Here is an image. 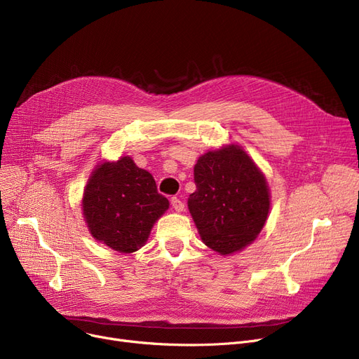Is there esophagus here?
<instances>
[{
    "label": "esophagus",
    "instance_id": "1",
    "mask_svg": "<svg viewBox=\"0 0 359 359\" xmlns=\"http://www.w3.org/2000/svg\"><path fill=\"white\" fill-rule=\"evenodd\" d=\"M172 206L175 208V211H177V212H182L184 210V203L176 196L172 198Z\"/></svg>",
    "mask_w": 359,
    "mask_h": 359
}]
</instances>
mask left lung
Masks as SVG:
<instances>
[{"label":"left lung","instance_id":"obj_1","mask_svg":"<svg viewBox=\"0 0 359 359\" xmlns=\"http://www.w3.org/2000/svg\"><path fill=\"white\" fill-rule=\"evenodd\" d=\"M194 176L196 191L187 206L202 241L221 255L246 248L269 212L268 184L252 158L237 145L210 151Z\"/></svg>","mask_w":359,"mask_h":359}]
</instances>
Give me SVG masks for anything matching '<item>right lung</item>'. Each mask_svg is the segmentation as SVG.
<instances>
[{
  "label": "right lung",
  "mask_w": 359,
  "mask_h": 359,
  "mask_svg": "<svg viewBox=\"0 0 359 359\" xmlns=\"http://www.w3.org/2000/svg\"><path fill=\"white\" fill-rule=\"evenodd\" d=\"M167 208L168 201L158 194L154 177L129 157L94 170L83 198L93 237L121 253L142 248L153 224Z\"/></svg>",
  "instance_id": "1"
}]
</instances>
